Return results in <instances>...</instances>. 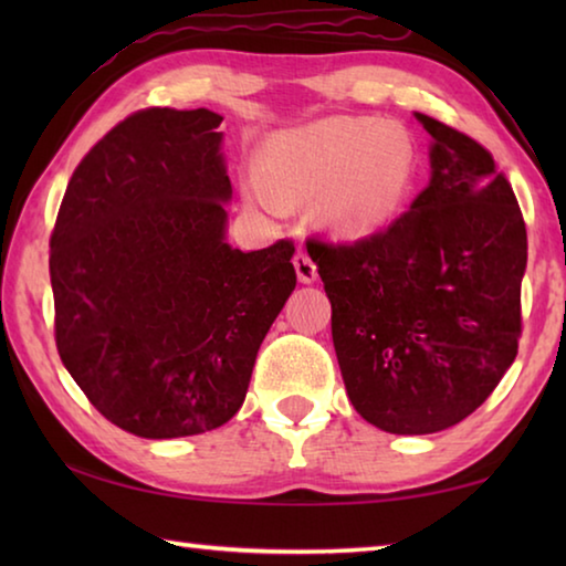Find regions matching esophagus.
Wrapping results in <instances>:
<instances>
[{"label":"esophagus","instance_id":"1","mask_svg":"<svg viewBox=\"0 0 566 566\" xmlns=\"http://www.w3.org/2000/svg\"><path fill=\"white\" fill-rule=\"evenodd\" d=\"M294 270H296V276H300L302 284H312L314 280H317V264H314V260L306 252H296L294 254Z\"/></svg>","mask_w":566,"mask_h":566}]
</instances>
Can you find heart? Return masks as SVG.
<instances>
[{
  "mask_svg": "<svg viewBox=\"0 0 566 566\" xmlns=\"http://www.w3.org/2000/svg\"><path fill=\"white\" fill-rule=\"evenodd\" d=\"M264 181L249 179L260 205L319 195V214L342 234H369L409 197L417 157L405 127L369 117H324L276 134L262 151Z\"/></svg>",
  "mask_w": 566,
  "mask_h": 566,
  "instance_id": "obj_1",
  "label": "heart"
}]
</instances>
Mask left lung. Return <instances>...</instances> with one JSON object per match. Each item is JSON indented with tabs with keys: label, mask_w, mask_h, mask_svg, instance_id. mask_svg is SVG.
I'll return each instance as SVG.
<instances>
[{
	"label": "left lung",
	"mask_w": 566,
	"mask_h": 566,
	"mask_svg": "<svg viewBox=\"0 0 566 566\" xmlns=\"http://www.w3.org/2000/svg\"><path fill=\"white\" fill-rule=\"evenodd\" d=\"M427 189L352 244L310 239L354 409L391 434L442 432L482 407L522 337L526 227L490 151L427 114Z\"/></svg>",
	"instance_id": "left-lung-1"
}]
</instances>
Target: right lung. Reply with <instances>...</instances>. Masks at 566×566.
<instances>
[{
    "label": "right lung",
    "mask_w": 566,
    "mask_h": 566,
    "mask_svg": "<svg viewBox=\"0 0 566 566\" xmlns=\"http://www.w3.org/2000/svg\"><path fill=\"white\" fill-rule=\"evenodd\" d=\"M222 117L129 114L76 165L50 239L54 339L102 417L175 439L232 419L296 284L294 244H227Z\"/></svg>",
    "instance_id": "obj_1"
}]
</instances>
